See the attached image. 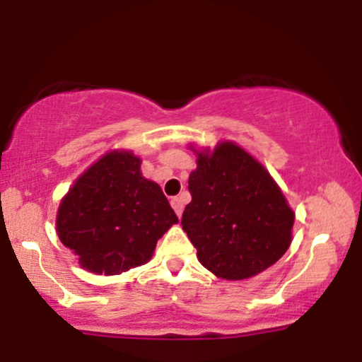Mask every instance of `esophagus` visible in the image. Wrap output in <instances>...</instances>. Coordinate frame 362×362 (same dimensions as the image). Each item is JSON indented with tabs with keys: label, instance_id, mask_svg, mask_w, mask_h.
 Returning a JSON list of instances; mask_svg holds the SVG:
<instances>
[{
	"label": "esophagus",
	"instance_id": "obj_1",
	"mask_svg": "<svg viewBox=\"0 0 362 362\" xmlns=\"http://www.w3.org/2000/svg\"><path fill=\"white\" fill-rule=\"evenodd\" d=\"M170 202H172L173 211H175L178 218H180V216H182V211H184V199H182V197H173L172 201H170Z\"/></svg>",
	"mask_w": 362,
	"mask_h": 362
}]
</instances>
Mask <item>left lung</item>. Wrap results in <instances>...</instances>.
Here are the masks:
<instances>
[{
  "label": "left lung",
  "mask_w": 362,
  "mask_h": 362,
  "mask_svg": "<svg viewBox=\"0 0 362 362\" xmlns=\"http://www.w3.org/2000/svg\"><path fill=\"white\" fill-rule=\"evenodd\" d=\"M182 228L197 259L221 279L255 276L284 255L294 214L257 160L233 143L199 153Z\"/></svg>",
  "instance_id": "8db88e82"
}]
</instances>
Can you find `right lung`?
Listing matches in <instances>:
<instances>
[{
    "mask_svg": "<svg viewBox=\"0 0 362 362\" xmlns=\"http://www.w3.org/2000/svg\"><path fill=\"white\" fill-rule=\"evenodd\" d=\"M127 151L102 156L74 182L57 211V235L81 267L127 272L151 259L156 242L178 218L160 185L141 175Z\"/></svg>",
    "mask_w": 362,
    "mask_h": 362,
    "instance_id": "1",
    "label": "right lung"
}]
</instances>
